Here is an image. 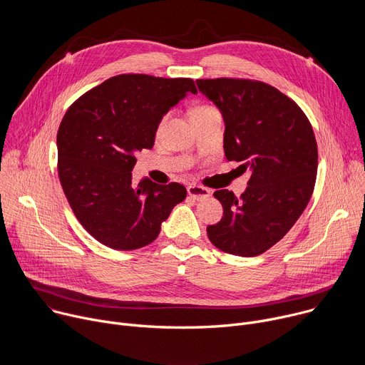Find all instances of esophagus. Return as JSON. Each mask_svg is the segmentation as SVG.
Here are the masks:
<instances>
[{
    "label": "esophagus",
    "mask_w": 365,
    "mask_h": 365,
    "mask_svg": "<svg viewBox=\"0 0 365 365\" xmlns=\"http://www.w3.org/2000/svg\"><path fill=\"white\" fill-rule=\"evenodd\" d=\"M187 193L189 196H192L196 200H203L206 197L211 196V190L203 186H197V185H190L187 186Z\"/></svg>",
    "instance_id": "obj_1"
}]
</instances>
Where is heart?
<instances>
[{
    "label": "heart",
    "mask_w": 365,
    "mask_h": 365,
    "mask_svg": "<svg viewBox=\"0 0 365 365\" xmlns=\"http://www.w3.org/2000/svg\"><path fill=\"white\" fill-rule=\"evenodd\" d=\"M211 110H215V108L211 107V106H199V107H196V108L192 111V114H193V113H205V111H211ZM168 120H169V114H166V115L162 117V120L159 121V125H158V133L162 131V128L165 127V124L168 123Z\"/></svg>",
    "instance_id": "heart-1"
}]
</instances>
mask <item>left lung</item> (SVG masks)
I'll return each mask as SVG.
<instances>
[{
  "mask_svg": "<svg viewBox=\"0 0 365 365\" xmlns=\"http://www.w3.org/2000/svg\"><path fill=\"white\" fill-rule=\"evenodd\" d=\"M225 121L228 160L250 172L247 190L237 197L221 189L214 196L222 220L206 228L224 252L255 257L279 242L294 225L314 193L318 145L307 117L274 86L251 79H197Z\"/></svg>",
  "mask_w": 365,
  "mask_h": 365,
  "instance_id": "8db88e82",
  "label": "left lung"
}]
</instances>
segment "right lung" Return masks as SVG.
I'll list each match as a JSON object with an SVG mask.
<instances>
[{"label": "right lung", "instance_id": "1", "mask_svg": "<svg viewBox=\"0 0 365 365\" xmlns=\"http://www.w3.org/2000/svg\"><path fill=\"white\" fill-rule=\"evenodd\" d=\"M186 92H197L190 78L124 73L66 111L58 131L61 185L78 221L101 244L128 251L153 242L185 200L183 185L143 179L134 186L131 170L134 154L153 147L159 121Z\"/></svg>", "mask_w": 365, "mask_h": 365}]
</instances>
